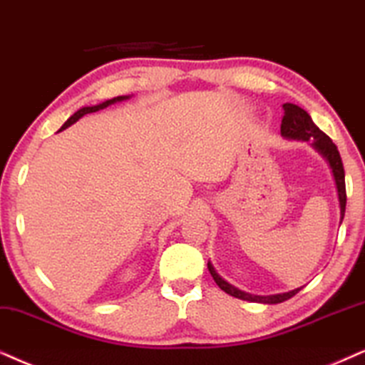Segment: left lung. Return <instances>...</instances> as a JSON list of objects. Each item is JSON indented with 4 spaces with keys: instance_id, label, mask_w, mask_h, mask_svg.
<instances>
[{
    "instance_id": "obj_1",
    "label": "left lung",
    "mask_w": 365,
    "mask_h": 365,
    "mask_svg": "<svg viewBox=\"0 0 365 365\" xmlns=\"http://www.w3.org/2000/svg\"><path fill=\"white\" fill-rule=\"evenodd\" d=\"M284 116L281 119V136L288 138V140H302V141H310L312 146L315 148L318 153H320L324 158L329 161L331 173H334L335 185H336V193H339V202H340V224L344 220L345 214V204H347V193H345V172L342 158H340L339 150L334 145V141L330 140L329 136L322 131L320 128L317 126L315 123L312 121L310 114L307 113L305 109H302L297 104L286 103L283 104ZM207 267H209L212 278L217 283L222 292H225L230 297H236L239 299H246V302L252 303H267V305H276V303H283L286 299L294 297L299 289H292L288 293H278V294H267V297H259V294H251L246 292H241V289L236 288V286L229 284L227 281L220 278L214 269V266L210 264V261L207 262Z\"/></svg>"
}]
</instances>
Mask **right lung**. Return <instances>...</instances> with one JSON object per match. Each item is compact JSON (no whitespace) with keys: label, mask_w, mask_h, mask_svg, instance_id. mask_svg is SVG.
<instances>
[{"label":"right lung","mask_w":365,"mask_h":365,"mask_svg":"<svg viewBox=\"0 0 365 365\" xmlns=\"http://www.w3.org/2000/svg\"><path fill=\"white\" fill-rule=\"evenodd\" d=\"M124 99H129V96H118V98H113V99L106 101V103H101V104H98V106H87V108H81L79 110H77V113H73L72 116L68 118L66 123H63V126L60 128L58 131H62V129H66V128H68V126H72L73 123L79 121V119H81L82 116H86V114H89V113H96V110L104 109V108H108V106L114 104V103H119V101H124Z\"/></svg>","instance_id":"right-lung-1"}]
</instances>
